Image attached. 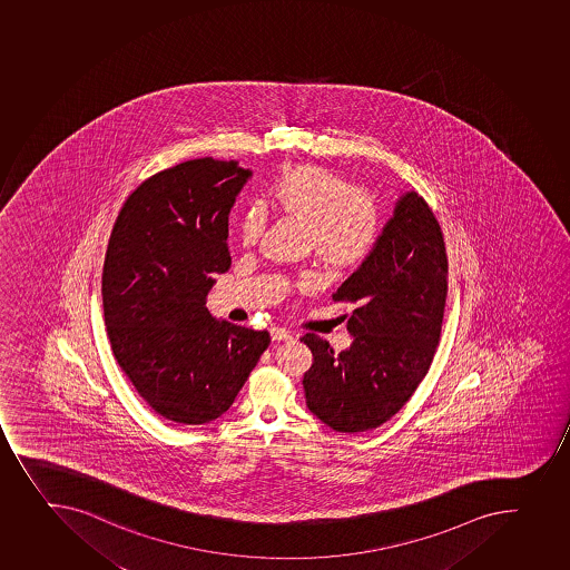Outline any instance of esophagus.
I'll list each match as a JSON object with an SVG mask.
<instances>
[{"label": "esophagus", "mask_w": 570, "mask_h": 570, "mask_svg": "<svg viewBox=\"0 0 570 570\" xmlns=\"http://www.w3.org/2000/svg\"><path fill=\"white\" fill-rule=\"evenodd\" d=\"M272 341H291L293 335L287 332L285 327H272L271 330Z\"/></svg>", "instance_id": "esophagus-1"}]
</instances>
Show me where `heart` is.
Masks as SVG:
<instances>
[{
  "mask_svg": "<svg viewBox=\"0 0 570 570\" xmlns=\"http://www.w3.org/2000/svg\"><path fill=\"white\" fill-rule=\"evenodd\" d=\"M266 198L277 216L304 224L305 246L330 274L360 268L382 238V209L374 196L324 166L298 165L283 171L268 187ZM263 232V210H246L238 224L240 243L252 248ZM299 283L307 287L311 279L302 277Z\"/></svg>",
  "mask_w": 570,
  "mask_h": 570,
  "instance_id": "heart-1",
  "label": "heart"
}]
</instances>
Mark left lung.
<instances>
[{
	"mask_svg": "<svg viewBox=\"0 0 570 570\" xmlns=\"http://www.w3.org/2000/svg\"><path fill=\"white\" fill-rule=\"evenodd\" d=\"M448 255L426 199L402 196L374 254L337 288L333 302L354 304V343L335 354L315 333L304 374L307 407L341 433L376 430L399 413L430 371L446 305Z\"/></svg>",
	"mask_w": 570,
	"mask_h": 570,
	"instance_id": "left-lung-1",
	"label": "left lung"
}]
</instances>
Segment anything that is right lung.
Wrapping results in <instances>:
<instances>
[{
    "instance_id": "1",
    "label": "right lung",
    "mask_w": 570,
    "mask_h": 570,
    "mask_svg": "<svg viewBox=\"0 0 570 570\" xmlns=\"http://www.w3.org/2000/svg\"><path fill=\"white\" fill-rule=\"evenodd\" d=\"M252 171L235 160H185L129 194L107 244L101 296L112 354L166 421H215L271 344L209 315L213 276L232 265L227 215Z\"/></svg>"
}]
</instances>
